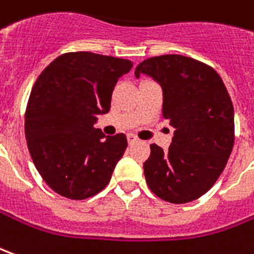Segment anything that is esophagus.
I'll list each match as a JSON object with an SVG mask.
<instances>
[{"label": "esophagus", "instance_id": "obj_1", "mask_svg": "<svg viewBox=\"0 0 254 254\" xmlns=\"http://www.w3.org/2000/svg\"><path fill=\"white\" fill-rule=\"evenodd\" d=\"M127 141H129V144H132V143H134V141H137V137L133 134V133H127Z\"/></svg>", "mask_w": 254, "mask_h": 254}]
</instances>
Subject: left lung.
<instances>
[{
  "label": "left lung",
  "instance_id": "left-lung-1",
  "mask_svg": "<svg viewBox=\"0 0 254 254\" xmlns=\"http://www.w3.org/2000/svg\"><path fill=\"white\" fill-rule=\"evenodd\" d=\"M140 74L161 85L162 117L175 127L168 151L150 145L145 182L164 201H195L213 187L232 151L231 97L210 65L182 55L145 59L134 70L136 78Z\"/></svg>",
  "mask_w": 254,
  "mask_h": 254
}]
</instances>
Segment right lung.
<instances>
[{
	"label": "right lung",
	"instance_id": "1",
	"mask_svg": "<svg viewBox=\"0 0 254 254\" xmlns=\"http://www.w3.org/2000/svg\"><path fill=\"white\" fill-rule=\"evenodd\" d=\"M132 62L92 52L64 53L35 81L24 133L35 168L48 186L70 199H86L110 183L127 147V136L95 127L110 111L114 86Z\"/></svg>",
	"mask_w": 254,
	"mask_h": 254
}]
</instances>
